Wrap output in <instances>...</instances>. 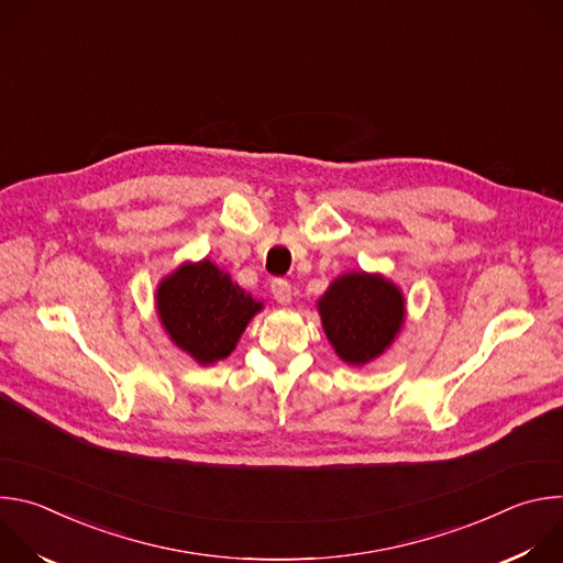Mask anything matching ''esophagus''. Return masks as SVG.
<instances>
[{"label":"esophagus","mask_w":563,"mask_h":563,"mask_svg":"<svg viewBox=\"0 0 563 563\" xmlns=\"http://www.w3.org/2000/svg\"><path fill=\"white\" fill-rule=\"evenodd\" d=\"M272 294L280 305H289L291 302V285L285 278H274L272 280Z\"/></svg>","instance_id":"obj_1"}]
</instances>
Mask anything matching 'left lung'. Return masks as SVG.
Here are the masks:
<instances>
[{
  "instance_id": "8db88e82",
  "label": "left lung",
  "mask_w": 563,
  "mask_h": 563,
  "mask_svg": "<svg viewBox=\"0 0 563 563\" xmlns=\"http://www.w3.org/2000/svg\"><path fill=\"white\" fill-rule=\"evenodd\" d=\"M318 313L339 358L365 365L380 356L404 328L406 298L380 274L350 272L320 296Z\"/></svg>"
}]
</instances>
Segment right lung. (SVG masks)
I'll return each instance as SVG.
<instances>
[{
	"mask_svg": "<svg viewBox=\"0 0 563 563\" xmlns=\"http://www.w3.org/2000/svg\"><path fill=\"white\" fill-rule=\"evenodd\" d=\"M159 323L169 339L200 365L227 358L250 320L263 309L211 261L183 263L155 291Z\"/></svg>",
	"mask_w": 563,
	"mask_h": 563,
	"instance_id": "right-lung-1",
	"label": "right lung"
}]
</instances>
